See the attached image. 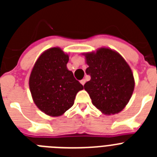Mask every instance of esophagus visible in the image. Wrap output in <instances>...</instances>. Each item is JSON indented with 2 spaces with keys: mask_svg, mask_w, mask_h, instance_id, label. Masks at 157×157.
Returning a JSON list of instances; mask_svg holds the SVG:
<instances>
[{
  "mask_svg": "<svg viewBox=\"0 0 157 157\" xmlns=\"http://www.w3.org/2000/svg\"><path fill=\"white\" fill-rule=\"evenodd\" d=\"M80 82H81V84L82 86H84V84L86 83V79H82L81 81H80Z\"/></svg>",
  "mask_w": 157,
  "mask_h": 157,
  "instance_id": "34e87169",
  "label": "esophagus"
}]
</instances>
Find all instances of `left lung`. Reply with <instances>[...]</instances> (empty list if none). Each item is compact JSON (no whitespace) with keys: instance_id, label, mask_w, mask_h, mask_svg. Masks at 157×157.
<instances>
[{"instance_id":"8db88e82","label":"left lung","mask_w":157,"mask_h":157,"mask_svg":"<svg viewBox=\"0 0 157 157\" xmlns=\"http://www.w3.org/2000/svg\"><path fill=\"white\" fill-rule=\"evenodd\" d=\"M91 79L84 85L92 103L106 115L117 114L130 101L134 89L132 71L123 56L109 48L83 54Z\"/></svg>"}]
</instances>
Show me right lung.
I'll list each match as a JSON object with an SVG mask.
<instances>
[{"instance_id":"right-lung-1","label":"right lung","mask_w":157,"mask_h":157,"mask_svg":"<svg viewBox=\"0 0 157 157\" xmlns=\"http://www.w3.org/2000/svg\"><path fill=\"white\" fill-rule=\"evenodd\" d=\"M69 56L59 47L47 49L38 57L29 79L34 104L52 117L63 115L74 105L83 86L67 67Z\"/></svg>"}]
</instances>
